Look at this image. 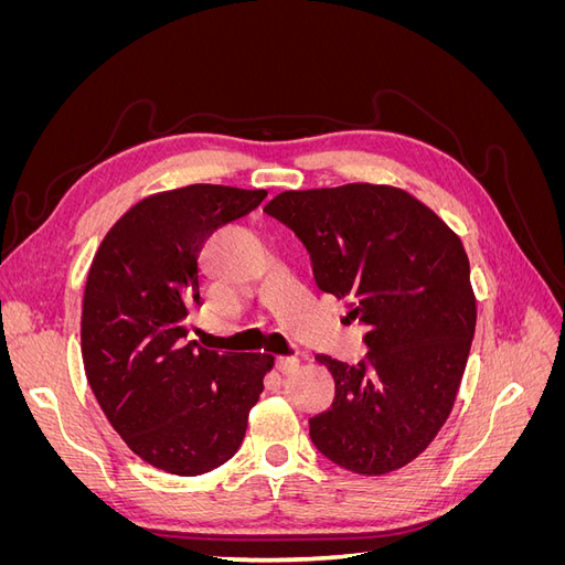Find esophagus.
<instances>
[{"label":"esophagus","mask_w":565,"mask_h":565,"mask_svg":"<svg viewBox=\"0 0 565 565\" xmlns=\"http://www.w3.org/2000/svg\"><path fill=\"white\" fill-rule=\"evenodd\" d=\"M276 367L280 374H292L299 367V358H278Z\"/></svg>","instance_id":"1"}]
</instances>
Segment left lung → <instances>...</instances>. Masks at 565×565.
Listing matches in <instances>:
<instances>
[{"label":"left lung","mask_w":565,"mask_h":565,"mask_svg":"<svg viewBox=\"0 0 565 565\" xmlns=\"http://www.w3.org/2000/svg\"><path fill=\"white\" fill-rule=\"evenodd\" d=\"M264 212L311 254L316 285L367 324L358 365L316 355L334 403L309 419L337 467L384 476L422 455L452 413L476 330L459 235L403 188L347 183L285 191Z\"/></svg>","instance_id":"1"}]
</instances>
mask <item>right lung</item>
<instances>
[{"instance_id":"1","label":"right lung","mask_w":565,"mask_h":565,"mask_svg":"<svg viewBox=\"0 0 565 565\" xmlns=\"http://www.w3.org/2000/svg\"><path fill=\"white\" fill-rule=\"evenodd\" d=\"M266 191L193 183L148 195L98 245L82 299V361L113 429L150 467L200 476L228 461L273 367L266 353L185 341L207 237Z\"/></svg>"}]
</instances>
